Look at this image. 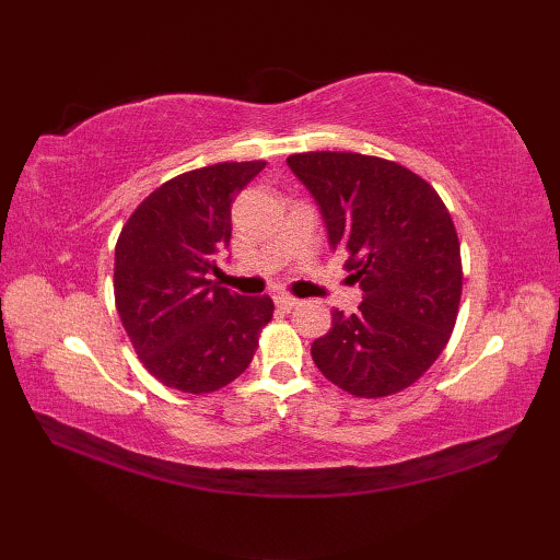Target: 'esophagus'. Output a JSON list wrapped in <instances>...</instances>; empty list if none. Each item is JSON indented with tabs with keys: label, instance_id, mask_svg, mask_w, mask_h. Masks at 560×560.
Segmentation results:
<instances>
[{
	"label": "esophagus",
	"instance_id": "esophagus-1",
	"mask_svg": "<svg viewBox=\"0 0 560 560\" xmlns=\"http://www.w3.org/2000/svg\"><path fill=\"white\" fill-rule=\"evenodd\" d=\"M273 303H277V307L279 311H293L295 305H299L301 301L299 299H293V295H289V293H279V295H273Z\"/></svg>",
	"mask_w": 560,
	"mask_h": 560
}]
</instances>
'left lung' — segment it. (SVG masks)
Segmentation results:
<instances>
[{
  "label": "left lung",
  "mask_w": 560,
  "mask_h": 560,
  "mask_svg": "<svg viewBox=\"0 0 560 560\" xmlns=\"http://www.w3.org/2000/svg\"><path fill=\"white\" fill-rule=\"evenodd\" d=\"M287 163L365 293L359 313L331 311V329L313 341L315 365L353 397L407 389L443 353L459 311L462 257L447 207L395 161L311 151Z\"/></svg>",
  "instance_id": "1"
}]
</instances>
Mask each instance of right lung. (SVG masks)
I'll return each instance as SVG.
<instances>
[{"label": "right lung", "instance_id": "1", "mask_svg": "<svg viewBox=\"0 0 560 560\" xmlns=\"http://www.w3.org/2000/svg\"><path fill=\"white\" fill-rule=\"evenodd\" d=\"M265 165L217 163L177 175L141 201L117 237V313L165 387L207 395L233 383L273 315L269 295H237L211 279L231 243L233 197Z\"/></svg>", "mask_w": 560, "mask_h": 560}]
</instances>
